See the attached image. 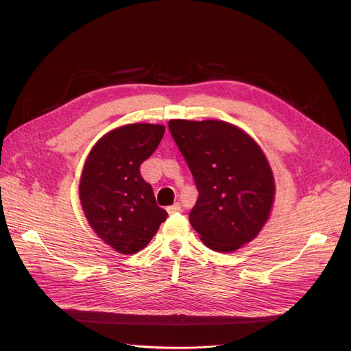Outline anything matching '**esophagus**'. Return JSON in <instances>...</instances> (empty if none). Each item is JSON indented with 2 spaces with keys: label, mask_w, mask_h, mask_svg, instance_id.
<instances>
[{
  "label": "esophagus",
  "mask_w": 351,
  "mask_h": 351,
  "mask_svg": "<svg viewBox=\"0 0 351 351\" xmlns=\"http://www.w3.org/2000/svg\"><path fill=\"white\" fill-rule=\"evenodd\" d=\"M180 209H182V206H180V204H174V205L167 208V212H168L169 215H173V214H177V212H178Z\"/></svg>",
  "instance_id": "1"
}]
</instances>
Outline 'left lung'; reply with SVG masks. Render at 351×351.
Here are the masks:
<instances>
[{"mask_svg":"<svg viewBox=\"0 0 351 351\" xmlns=\"http://www.w3.org/2000/svg\"><path fill=\"white\" fill-rule=\"evenodd\" d=\"M199 192L190 224L215 252L230 253L256 237L275 196L271 165L261 146L221 120H169Z\"/></svg>","mask_w":351,"mask_h":351,"instance_id":"obj_1","label":"left lung"}]
</instances>
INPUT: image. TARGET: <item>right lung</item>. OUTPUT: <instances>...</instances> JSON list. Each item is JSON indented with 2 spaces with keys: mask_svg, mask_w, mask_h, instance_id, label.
<instances>
[{
  "mask_svg": "<svg viewBox=\"0 0 351 351\" xmlns=\"http://www.w3.org/2000/svg\"><path fill=\"white\" fill-rule=\"evenodd\" d=\"M165 132L162 124H125L104 134L84 162L79 197L98 237L123 254L147 246L168 217L141 176Z\"/></svg>",
  "mask_w": 351,
  "mask_h": 351,
  "instance_id": "right-lung-1",
  "label": "right lung"
}]
</instances>
